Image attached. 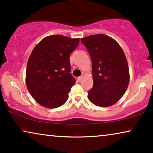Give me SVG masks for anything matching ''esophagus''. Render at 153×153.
<instances>
[{
    "label": "esophagus",
    "instance_id": "obj_1",
    "mask_svg": "<svg viewBox=\"0 0 153 153\" xmlns=\"http://www.w3.org/2000/svg\"><path fill=\"white\" fill-rule=\"evenodd\" d=\"M83 76H79V77H78V81H81L83 80Z\"/></svg>",
    "mask_w": 153,
    "mask_h": 153
}]
</instances>
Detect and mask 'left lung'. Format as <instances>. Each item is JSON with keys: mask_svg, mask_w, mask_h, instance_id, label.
<instances>
[{"mask_svg": "<svg viewBox=\"0 0 153 153\" xmlns=\"http://www.w3.org/2000/svg\"><path fill=\"white\" fill-rule=\"evenodd\" d=\"M81 41L88 51L93 64V86L88 98L96 106H111L123 97L129 85V67L124 51L106 35H89Z\"/></svg>", "mask_w": 153, "mask_h": 153, "instance_id": "obj_1", "label": "left lung"}]
</instances>
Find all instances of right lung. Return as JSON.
Here are the masks:
<instances>
[{
  "mask_svg": "<svg viewBox=\"0 0 153 153\" xmlns=\"http://www.w3.org/2000/svg\"><path fill=\"white\" fill-rule=\"evenodd\" d=\"M79 38L60 35L43 38L33 49L26 67V83L31 96L44 107L63 105L76 79L70 74V55Z\"/></svg>",
  "mask_w": 153,
  "mask_h": 153,
  "instance_id": "1",
  "label": "right lung"
}]
</instances>
